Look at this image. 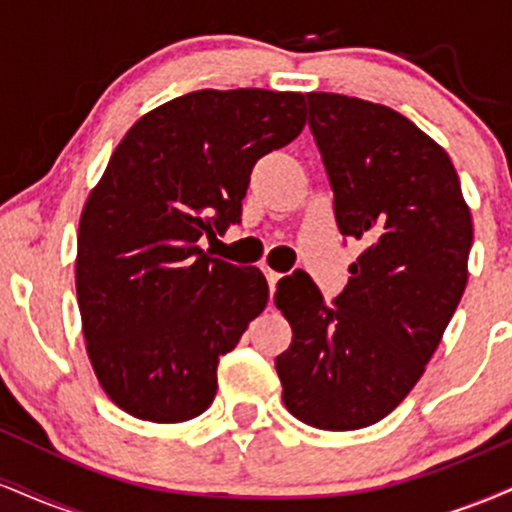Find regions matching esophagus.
<instances>
[{
    "label": "esophagus",
    "instance_id": "34e87169",
    "mask_svg": "<svg viewBox=\"0 0 512 512\" xmlns=\"http://www.w3.org/2000/svg\"><path fill=\"white\" fill-rule=\"evenodd\" d=\"M260 269L264 272V276H267V281H269V289H272V293H274V289H276V281L281 279V274L279 272H274L272 267H269V264H260Z\"/></svg>",
    "mask_w": 512,
    "mask_h": 512
}]
</instances>
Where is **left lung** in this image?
I'll return each instance as SVG.
<instances>
[{
	"label": "left lung",
	"mask_w": 512,
	"mask_h": 512,
	"mask_svg": "<svg viewBox=\"0 0 512 512\" xmlns=\"http://www.w3.org/2000/svg\"><path fill=\"white\" fill-rule=\"evenodd\" d=\"M305 98L339 233L368 248L332 303L310 276L279 281L293 339L276 373L298 421L354 431L424 375L467 286L472 216L448 154L407 117L339 93Z\"/></svg>",
	"instance_id": "obj_1"
}]
</instances>
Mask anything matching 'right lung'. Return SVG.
I'll return each instance as SVG.
<instances>
[{"label":"right lung","instance_id":"1","mask_svg":"<svg viewBox=\"0 0 512 512\" xmlns=\"http://www.w3.org/2000/svg\"><path fill=\"white\" fill-rule=\"evenodd\" d=\"M303 103L192 91L134 122L110 156L79 221L76 298L98 383L127 414L178 424L214 402L219 358L269 286L197 243L240 221L252 168L301 134Z\"/></svg>","mask_w":512,"mask_h":512}]
</instances>
